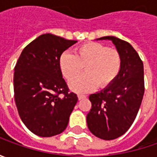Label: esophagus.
<instances>
[{
    "mask_svg": "<svg viewBox=\"0 0 157 157\" xmlns=\"http://www.w3.org/2000/svg\"><path fill=\"white\" fill-rule=\"evenodd\" d=\"M78 100H81L83 99H85V98H86V95H84V94H78Z\"/></svg>",
    "mask_w": 157,
    "mask_h": 157,
    "instance_id": "esophagus-1",
    "label": "esophagus"
}]
</instances>
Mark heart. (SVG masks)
Here are the masks:
<instances>
[{"instance_id":"obj_1","label":"heart","mask_w":157,"mask_h":157,"mask_svg":"<svg viewBox=\"0 0 157 157\" xmlns=\"http://www.w3.org/2000/svg\"><path fill=\"white\" fill-rule=\"evenodd\" d=\"M59 69L68 81L75 78L85 67L86 74L70 82V88L77 93L94 91L98 86H111L121 70V56L116 49L103 44L90 42L75 49V55L63 52L58 60Z\"/></svg>"}]
</instances>
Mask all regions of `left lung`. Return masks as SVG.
I'll use <instances>...</instances> for the list:
<instances>
[{
	"label": "left lung",
	"mask_w": 157,
	"mask_h": 157,
	"mask_svg": "<svg viewBox=\"0 0 157 157\" xmlns=\"http://www.w3.org/2000/svg\"><path fill=\"white\" fill-rule=\"evenodd\" d=\"M111 40L121 56L120 74L111 86L91 94L92 107L86 115L91 133L103 140H113L124 135L133 124L144 94L143 63L129 43L115 36Z\"/></svg>",
	"instance_id": "8db88e82"
}]
</instances>
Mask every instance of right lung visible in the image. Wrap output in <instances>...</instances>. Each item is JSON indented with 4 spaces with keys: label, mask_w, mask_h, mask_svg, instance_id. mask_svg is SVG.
<instances>
[{
    "label": "right lung",
    "mask_w": 157,
    "mask_h": 157,
    "mask_svg": "<svg viewBox=\"0 0 157 157\" xmlns=\"http://www.w3.org/2000/svg\"><path fill=\"white\" fill-rule=\"evenodd\" d=\"M76 43L44 34L23 49L16 62L15 105L22 122L36 136H57L68 125L78 97L70 92L58 60L60 55Z\"/></svg>",
    "instance_id": "add662e5"
}]
</instances>
